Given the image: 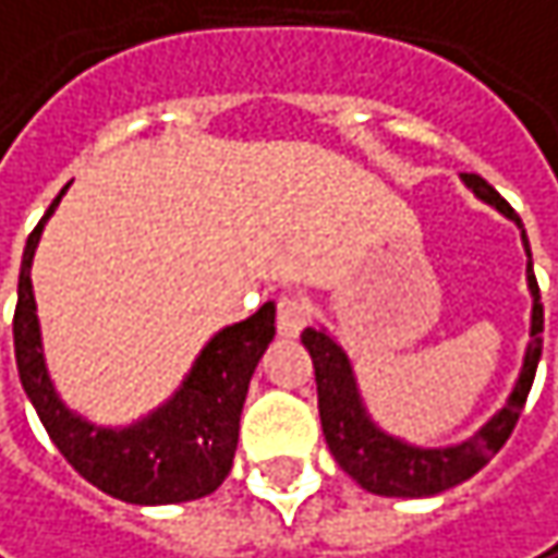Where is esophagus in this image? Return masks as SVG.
Returning a JSON list of instances; mask_svg holds the SVG:
<instances>
[{
    "label": "esophagus",
    "instance_id": "esophagus-1",
    "mask_svg": "<svg viewBox=\"0 0 558 558\" xmlns=\"http://www.w3.org/2000/svg\"><path fill=\"white\" fill-rule=\"evenodd\" d=\"M307 320H311V307H307V301L301 299V295H279L276 301V327H279V333L282 337H299L301 330L307 327Z\"/></svg>",
    "mask_w": 558,
    "mask_h": 558
}]
</instances>
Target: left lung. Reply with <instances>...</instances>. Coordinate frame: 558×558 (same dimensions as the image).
<instances>
[{
    "instance_id": "obj_1",
    "label": "left lung",
    "mask_w": 558,
    "mask_h": 558,
    "mask_svg": "<svg viewBox=\"0 0 558 558\" xmlns=\"http://www.w3.org/2000/svg\"><path fill=\"white\" fill-rule=\"evenodd\" d=\"M463 183L483 203L496 206L505 219H511L521 228V241L527 251V286H531V299H534L531 342L524 352L521 375L514 380V390H511L508 403L473 438L451 445V448H416V445H407V441L380 432L372 416L365 413V403L359 397L355 375H352V362L342 352V345L327 330L307 327L301 333V342L314 362L317 410H320V425H324L330 454L362 489H368L375 496L428 498L470 480L473 473H480L501 451L508 435L514 432L518 416L527 403L534 375H537L539 352H543V304H539L537 276L531 269V244H527L524 225L518 219V213L480 174H463Z\"/></svg>"
}]
</instances>
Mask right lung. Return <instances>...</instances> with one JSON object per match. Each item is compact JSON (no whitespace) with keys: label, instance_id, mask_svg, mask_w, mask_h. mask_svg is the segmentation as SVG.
Masks as SVG:
<instances>
[{"label":"right lung","instance_id":"right-lung-1","mask_svg":"<svg viewBox=\"0 0 558 558\" xmlns=\"http://www.w3.org/2000/svg\"><path fill=\"white\" fill-rule=\"evenodd\" d=\"M62 193L27 234L21 257L12 320L21 387L62 458L100 493L130 505H174L209 496L231 473L247 384L276 337V304L266 301L257 314L209 339L178 393L155 413L126 428H104L82 418L62 403L47 375L31 286V259Z\"/></svg>","mask_w":558,"mask_h":558}]
</instances>
